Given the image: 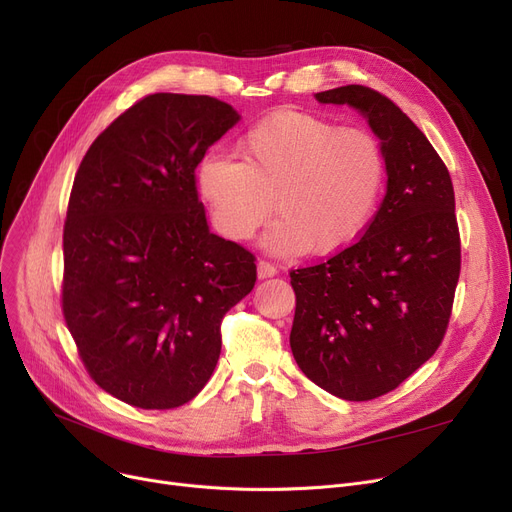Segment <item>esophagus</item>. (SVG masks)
Segmentation results:
<instances>
[{"instance_id":"esophagus-1","label":"esophagus","mask_w":512,"mask_h":512,"mask_svg":"<svg viewBox=\"0 0 512 512\" xmlns=\"http://www.w3.org/2000/svg\"><path fill=\"white\" fill-rule=\"evenodd\" d=\"M276 274H278V270H276L274 263H270V261H259L257 263V276H259V280L274 278Z\"/></svg>"}]
</instances>
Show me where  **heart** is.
I'll use <instances>...</instances> for the list:
<instances>
[{
    "instance_id": "heart-1",
    "label": "heart",
    "mask_w": 512,
    "mask_h": 512,
    "mask_svg": "<svg viewBox=\"0 0 512 512\" xmlns=\"http://www.w3.org/2000/svg\"><path fill=\"white\" fill-rule=\"evenodd\" d=\"M242 161L209 153L197 168L199 195L226 238L245 242L274 211L263 249L292 257L332 255L361 238L386 180L380 143L359 128L280 110L238 141Z\"/></svg>"
}]
</instances>
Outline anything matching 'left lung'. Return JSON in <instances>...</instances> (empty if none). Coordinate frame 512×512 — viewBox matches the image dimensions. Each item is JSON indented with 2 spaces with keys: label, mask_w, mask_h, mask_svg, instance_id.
I'll use <instances>...</instances> for the list:
<instances>
[{
  "label": "left lung",
  "mask_w": 512,
  "mask_h": 512,
  "mask_svg": "<svg viewBox=\"0 0 512 512\" xmlns=\"http://www.w3.org/2000/svg\"><path fill=\"white\" fill-rule=\"evenodd\" d=\"M351 105L386 161V195L353 247L290 272L297 309L290 348L311 382L342 400L378 398L405 382L444 338L461 274L454 188L413 120L369 87L317 93Z\"/></svg>",
  "instance_id": "1"
}]
</instances>
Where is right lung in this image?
Segmentation results:
<instances>
[{"label": "right lung", "mask_w": 512, "mask_h": 512, "mask_svg": "<svg viewBox=\"0 0 512 512\" xmlns=\"http://www.w3.org/2000/svg\"><path fill=\"white\" fill-rule=\"evenodd\" d=\"M240 120L207 95L155 93L80 161L64 224L62 307L95 384L139 409L195 398L255 257L209 232L195 170Z\"/></svg>", "instance_id": "right-lung-1"}]
</instances>
